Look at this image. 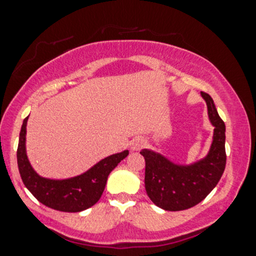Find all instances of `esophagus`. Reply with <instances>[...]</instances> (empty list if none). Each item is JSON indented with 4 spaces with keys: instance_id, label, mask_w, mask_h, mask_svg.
Wrapping results in <instances>:
<instances>
[{
    "instance_id": "esophagus-1",
    "label": "esophagus",
    "mask_w": 256,
    "mask_h": 256,
    "mask_svg": "<svg viewBox=\"0 0 256 256\" xmlns=\"http://www.w3.org/2000/svg\"><path fill=\"white\" fill-rule=\"evenodd\" d=\"M144 146V140L142 138H136L131 142V150L134 152H138V150L142 149V146Z\"/></svg>"
}]
</instances>
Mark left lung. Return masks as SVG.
Segmentation results:
<instances>
[{"instance_id": "left-lung-1", "label": "left lung", "mask_w": 256, "mask_h": 256, "mask_svg": "<svg viewBox=\"0 0 256 256\" xmlns=\"http://www.w3.org/2000/svg\"><path fill=\"white\" fill-rule=\"evenodd\" d=\"M214 125V140L204 158L188 166L176 164L149 149L140 152L146 160V190L152 202L166 211H181L204 200L216 187L226 163V124L208 94L202 92Z\"/></svg>"}]
</instances>
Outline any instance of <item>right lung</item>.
I'll return each mask as SVG.
<instances>
[{
	"label": "right lung",
	"mask_w": 256,
	"mask_h": 256,
	"mask_svg": "<svg viewBox=\"0 0 256 256\" xmlns=\"http://www.w3.org/2000/svg\"><path fill=\"white\" fill-rule=\"evenodd\" d=\"M28 116L21 126L18 146V167L27 190L38 202L48 208L63 212H80L96 204L102 196L107 178L120 161L128 155V150L101 160L86 173L64 180H52L38 175L32 168L26 154V126Z\"/></svg>",
	"instance_id": "obj_1"
}]
</instances>
